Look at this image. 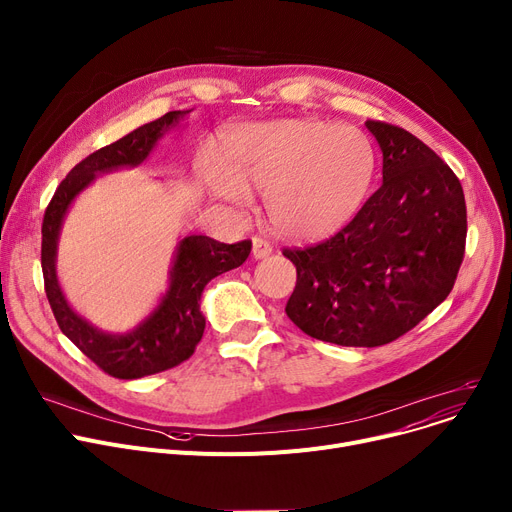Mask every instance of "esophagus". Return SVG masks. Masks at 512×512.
I'll use <instances>...</instances> for the list:
<instances>
[{"label": "esophagus", "mask_w": 512, "mask_h": 512, "mask_svg": "<svg viewBox=\"0 0 512 512\" xmlns=\"http://www.w3.org/2000/svg\"><path fill=\"white\" fill-rule=\"evenodd\" d=\"M271 245L265 241V238H261V236H255L253 238V257L255 259H265V257H269L271 255Z\"/></svg>", "instance_id": "1"}]
</instances>
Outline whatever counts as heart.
I'll return each instance as SVG.
<instances>
[{
    "instance_id": "obj_1",
    "label": "heart",
    "mask_w": 512,
    "mask_h": 512,
    "mask_svg": "<svg viewBox=\"0 0 512 512\" xmlns=\"http://www.w3.org/2000/svg\"><path fill=\"white\" fill-rule=\"evenodd\" d=\"M374 175V150L348 125L315 119L253 123L230 131L220 162L203 160L197 179L212 197L245 206L267 193V216L282 234L321 238L360 208Z\"/></svg>"
}]
</instances>
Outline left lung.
<instances>
[{
  "instance_id": "1",
  "label": "left lung",
  "mask_w": 512,
  "mask_h": 512,
  "mask_svg": "<svg viewBox=\"0 0 512 512\" xmlns=\"http://www.w3.org/2000/svg\"><path fill=\"white\" fill-rule=\"evenodd\" d=\"M383 185L327 241L284 247L296 265L290 321L321 342L377 348L449 296L465 255V195L451 166L403 127L366 121Z\"/></svg>"
}]
</instances>
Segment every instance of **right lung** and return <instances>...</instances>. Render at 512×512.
I'll list each match as a JSON object with an SVG mask.
<instances>
[{"instance_id":"obj_1","label":"right lung","mask_w":512,"mask_h":512,"mask_svg":"<svg viewBox=\"0 0 512 512\" xmlns=\"http://www.w3.org/2000/svg\"><path fill=\"white\" fill-rule=\"evenodd\" d=\"M181 115V111H170L160 119L127 133L125 138L86 156L59 183L43 216L41 267L55 321L84 356L115 379H142L148 374L175 368L191 358L201 342L203 329H206V319L199 311L203 288L224 271L243 265L253 247L251 241L226 245L201 234L185 236L179 245L173 271H170V286L158 309L125 335L98 331L78 317L63 298L55 274V251L61 220L72 199L94 179L96 173L144 162L162 131H166Z\"/></svg>"}]
</instances>
